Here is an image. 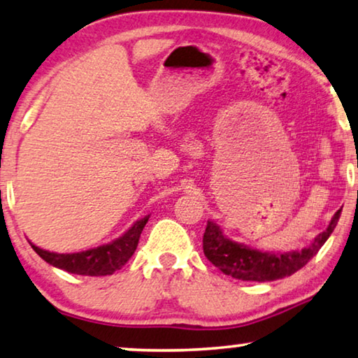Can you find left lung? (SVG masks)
Masks as SVG:
<instances>
[{"instance_id":"left-lung-1","label":"left lung","mask_w":358,"mask_h":358,"mask_svg":"<svg viewBox=\"0 0 358 358\" xmlns=\"http://www.w3.org/2000/svg\"><path fill=\"white\" fill-rule=\"evenodd\" d=\"M341 210L343 209L334 213L327 230L320 233L310 246L301 250H291V252L282 254L262 252V250L252 249L246 244L231 241L223 234L220 227L210 220L207 222L202 248H204L206 257L228 276L241 281H275L296 273L322 249L329 234L338 225Z\"/></svg>"}]
</instances>
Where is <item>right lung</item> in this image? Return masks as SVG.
Wrapping results in <instances>:
<instances>
[{
	"mask_svg": "<svg viewBox=\"0 0 358 358\" xmlns=\"http://www.w3.org/2000/svg\"><path fill=\"white\" fill-rule=\"evenodd\" d=\"M149 220V215L136 220L120 238L114 239L109 244L98 246L94 249L83 250V252L73 254H57L50 250L40 249L30 243V246L40 257L56 268L66 270L69 273L85 275V276H106L112 275L114 271L120 270L128 259L136 250L138 241H140L143 228Z\"/></svg>",
	"mask_w": 358,
	"mask_h": 358,
	"instance_id": "right-lung-1",
	"label": "right lung"
}]
</instances>
